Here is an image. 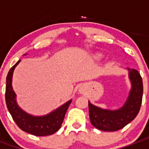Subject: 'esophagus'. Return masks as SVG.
<instances>
[{
  "instance_id": "esophagus-1",
  "label": "esophagus",
  "mask_w": 149,
  "mask_h": 149,
  "mask_svg": "<svg viewBox=\"0 0 149 149\" xmlns=\"http://www.w3.org/2000/svg\"><path fill=\"white\" fill-rule=\"evenodd\" d=\"M79 92H80V94H84V89L83 88H80L79 89Z\"/></svg>"
}]
</instances>
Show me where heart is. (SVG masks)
Masks as SVG:
<instances>
[{
    "label": "heart",
    "mask_w": 149,
    "mask_h": 149,
    "mask_svg": "<svg viewBox=\"0 0 149 149\" xmlns=\"http://www.w3.org/2000/svg\"><path fill=\"white\" fill-rule=\"evenodd\" d=\"M102 54H97L96 55H95V58L96 59H100V58H102Z\"/></svg>",
    "instance_id": "heart-1"
}]
</instances>
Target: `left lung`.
<instances>
[{
    "label": "left lung",
    "instance_id": "8db88e82",
    "mask_svg": "<svg viewBox=\"0 0 149 149\" xmlns=\"http://www.w3.org/2000/svg\"><path fill=\"white\" fill-rule=\"evenodd\" d=\"M131 89L122 107L117 110L103 109L88 101L89 118L93 126L102 131H117L133 121L141 108L143 82L137 70L127 68Z\"/></svg>",
    "mask_w": 149,
    "mask_h": 149
}]
</instances>
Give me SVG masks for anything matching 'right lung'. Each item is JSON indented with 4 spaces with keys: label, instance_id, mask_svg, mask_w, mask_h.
Returning a JSON list of instances; mask_svg holds the SVG:
<instances>
[{
    "label": "right lung",
    "instance_id": "1",
    "mask_svg": "<svg viewBox=\"0 0 149 149\" xmlns=\"http://www.w3.org/2000/svg\"><path fill=\"white\" fill-rule=\"evenodd\" d=\"M24 55H27V54ZM19 62L20 60L18 61L10 69L6 77L5 101L8 110L16 125L23 131L38 136L51 135L56 133L61 126L66 111L69 108L72 100L67 101L56 110L46 115L35 116L27 113L19 107L16 101V94L12 85L13 72Z\"/></svg>",
    "mask_w": 149,
    "mask_h": 149
}]
</instances>
